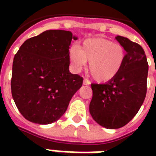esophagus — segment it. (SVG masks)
I'll use <instances>...</instances> for the list:
<instances>
[{
    "label": "esophagus",
    "instance_id": "1",
    "mask_svg": "<svg viewBox=\"0 0 156 156\" xmlns=\"http://www.w3.org/2000/svg\"><path fill=\"white\" fill-rule=\"evenodd\" d=\"M83 84H84V85H89V84H90V81L88 80V79H87V78H85V79L83 80Z\"/></svg>",
    "mask_w": 156,
    "mask_h": 156
}]
</instances>
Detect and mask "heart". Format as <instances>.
<instances>
[{
    "mask_svg": "<svg viewBox=\"0 0 156 156\" xmlns=\"http://www.w3.org/2000/svg\"><path fill=\"white\" fill-rule=\"evenodd\" d=\"M69 60L75 70H81L89 64V72L97 82L111 80L117 74L126 59L125 50L120 44L104 39L85 40L80 48L69 50Z\"/></svg>",
    "mask_w": 156,
    "mask_h": 156,
    "instance_id": "b5f03b06",
    "label": "heart"
}]
</instances>
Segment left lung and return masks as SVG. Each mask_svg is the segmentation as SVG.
I'll list each match as a JSON object with an SVG mask.
<instances>
[{
  "label": "left lung",
  "mask_w": 156,
  "mask_h": 156,
  "mask_svg": "<svg viewBox=\"0 0 156 156\" xmlns=\"http://www.w3.org/2000/svg\"><path fill=\"white\" fill-rule=\"evenodd\" d=\"M126 59L117 74L104 84L91 83L89 110L92 118L107 129H118L138 113L147 94L148 63L140 45L117 35Z\"/></svg>",
  "instance_id": "obj_1"
}]
</instances>
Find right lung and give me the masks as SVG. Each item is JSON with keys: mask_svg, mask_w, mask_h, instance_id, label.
<instances>
[{"mask_svg": "<svg viewBox=\"0 0 156 156\" xmlns=\"http://www.w3.org/2000/svg\"><path fill=\"white\" fill-rule=\"evenodd\" d=\"M70 31L48 30L23 43L13 61L11 93L20 113L47 125L62 116L83 78L69 70Z\"/></svg>", "mask_w": 156, "mask_h": 156, "instance_id": "right-lung-1", "label": "right lung"}]
</instances>
